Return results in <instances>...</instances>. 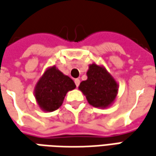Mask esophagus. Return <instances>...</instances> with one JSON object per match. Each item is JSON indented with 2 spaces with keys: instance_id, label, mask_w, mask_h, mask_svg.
<instances>
[{
  "instance_id": "34e87169",
  "label": "esophagus",
  "mask_w": 156,
  "mask_h": 156,
  "mask_svg": "<svg viewBox=\"0 0 156 156\" xmlns=\"http://www.w3.org/2000/svg\"><path fill=\"white\" fill-rule=\"evenodd\" d=\"M75 85H76V87H78L79 84H80V80L79 79H75Z\"/></svg>"
}]
</instances>
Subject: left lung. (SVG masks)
<instances>
[{
    "instance_id": "8db88e82",
    "label": "left lung",
    "mask_w": 156,
    "mask_h": 156,
    "mask_svg": "<svg viewBox=\"0 0 156 156\" xmlns=\"http://www.w3.org/2000/svg\"><path fill=\"white\" fill-rule=\"evenodd\" d=\"M87 76V80L81 81L78 88L86 96L87 102L100 108H107L113 104L119 87L104 66L90 64Z\"/></svg>"
}]
</instances>
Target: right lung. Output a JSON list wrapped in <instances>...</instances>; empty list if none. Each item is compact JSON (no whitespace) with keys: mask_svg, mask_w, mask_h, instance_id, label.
I'll list each match as a JSON object with an SVG mask.
<instances>
[{"mask_svg":"<svg viewBox=\"0 0 156 156\" xmlns=\"http://www.w3.org/2000/svg\"><path fill=\"white\" fill-rule=\"evenodd\" d=\"M74 81L61 72L55 66L46 69L37 81L34 94L40 108L44 112H53L62 104L69 91L75 89Z\"/></svg>","mask_w":156,"mask_h":156,"instance_id":"right-lung-1","label":"right lung"}]
</instances>
